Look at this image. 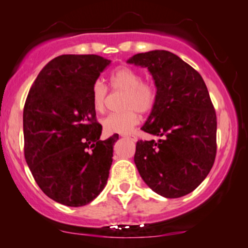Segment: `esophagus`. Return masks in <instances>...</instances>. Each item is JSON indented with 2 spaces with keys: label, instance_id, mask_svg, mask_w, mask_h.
Wrapping results in <instances>:
<instances>
[{
  "label": "esophagus",
  "instance_id": "esophagus-1",
  "mask_svg": "<svg viewBox=\"0 0 248 248\" xmlns=\"http://www.w3.org/2000/svg\"><path fill=\"white\" fill-rule=\"evenodd\" d=\"M122 137L127 138V139H131V140H137V137L134 134H122Z\"/></svg>",
  "mask_w": 248,
  "mask_h": 248
}]
</instances>
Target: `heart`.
<instances>
[{"mask_svg":"<svg viewBox=\"0 0 248 248\" xmlns=\"http://www.w3.org/2000/svg\"><path fill=\"white\" fill-rule=\"evenodd\" d=\"M109 85L115 91H124L121 107L126 110L113 113L102 121L104 132L108 134H127L140 121V113H150L157 102V89L148 80H142L139 71L122 66L111 72ZM91 101L97 113L106 110L108 102V88L101 80L91 87Z\"/></svg>","mask_w":248,"mask_h":248,"instance_id":"1","label":"heart"}]
</instances>
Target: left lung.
Segmentation results:
<instances>
[{"label":"left lung","mask_w":248,"mask_h":248,"mask_svg":"<svg viewBox=\"0 0 248 248\" xmlns=\"http://www.w3.org/2000/svg\"><path fill=\"white\" fill-rule=\"evenodd\" d=\"M128 62L147 67L157 102L142 131L164 139L138 140L134 163L155 192L177 199L194 191L216 157V113L199 72L169 51L138 53Z\"/></svg>","instance_id":"obj_1"}]
</instances>
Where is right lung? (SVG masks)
Listing matches in <instances>:
<instances>
[{
    "mask_svg": "<svg viewBox=\"0 0 248 248\" xmlns=\"http://www.w3.org/2000/svg\"><path fill=\"white\" fill-rule=\"evenodd\" d=\"M110 61L62 54L38 75L23 107L25 158L49 199L69 207L90 203L106 186L114 134L101 140L91 87Z\"/></svg>",
    "mask_w": 248,
    "mask_h": 248,
    "instance_id": "add662e5",
    "label": "right lung"
}]
</instances>
